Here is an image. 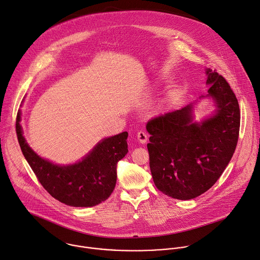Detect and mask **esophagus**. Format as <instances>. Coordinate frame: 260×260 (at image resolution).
Instances as JSON below:
<instances>
[{"mask_svg":"<svg viewBox=\"0 0 260 260\" xmlns=\"http://www.w3.org/2000/svg\"><path fill=\"white\" fill-rule=\"evenodd\" d=\"M137 138H138L139 142L142 143V144H145L147 142V140H148V136H147V134L144 131H140L138 133V135H137Z\"/></svg>","mask_w":260,"mask_h":260,"instance_id":"esophagus-1","label":"esophagus"}]
</instances>
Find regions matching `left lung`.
<instances>
[{
    "mask_svg": "<svg viewBox=\"0 0 260 260\" xmlns=\"http://www.w3.org/2000/svg\"><path fill=\"white\" fill-rule=\"evenodd\" d=\"M207 97L215 113L200 123L193 121V103L152 118L146 128L150 169L156 188L179 200H190L209 190L219 179L236 150L240 108L228 81L206 69Z\"/></svg>",
    "mask_w": 260,
    "mask_h": 260,
    "instance_id": "obj_1",
    "label": "left lung"
}]
</instances>
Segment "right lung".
Instances as JSON below:
<instances>
[{
	"instance_id": "right-lung-1",
	"label": "right lung",
	"mask_w": 260,
	"mask_h": 260,
	"mask_svg": "<svg viewBox=\"0 0 260 260\" xmlns=\"http://www.w3.org/2000/svg\"><path fill=\"white\" fill-rule=\"evenodd\" d=\"M16 118V134L21 151L45 190L58 201L73 207H92L105 201L116 184V166L127 150V133L102 140L82 158L70 165H57L40 157L26 143Z\"/></svg>"
}]
</instances>
